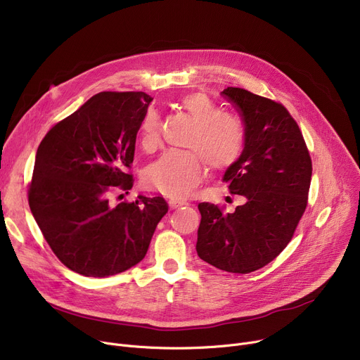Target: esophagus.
<instances>
[{
  "mask_svg": "<svg viewBox=\"0 0 360 360\" xmlns=\"http://www.w3.org/2000/svg\"><path fill=\"white\" fill-rule=\"evenodd\" d=\"M169 203H170V206H172L173 209H176V207H181V206H186V205H187V202H186V200H183V199H170V200H169Z\"/></svg>",
  "mask_w": 360,
  "mask_h": 360,
  "instance_id": "esophagus-1",
  "label": "esophagus"
}]
</instances>
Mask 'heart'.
<instances>
[{
  "instance_id": "heart-1",
  "label": "heart",
  "mask_w": 360,
  "mask_h": 360,
  "mask_svg": "<svg viewBox=\"0 0 360 360\" xmlns=\"http://www.w3.org/2000/svg\"><path fill=\"white\" fill-rule=\"evenodd\" d=\"M186 112L198 124L191 132L187 151H167L151 162L144 172V184L169 198L186 196L206 174V162L216 173H225L238 164L246 146L243 122L225 114L206 94H191L183 98ZM160 115L148 109L140 127V143L153 151L160 144Z\"/></svg>"
}]
</instances>
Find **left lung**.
<instances>
[{
  "label": "left lung",
  "instance_id": "8db88e82",
  "mask_svg": "<svg viewBox=\"0 0 360 360\" xmlns=\"http://www.w3.org/2000/svg\"><path fill=\"white\" fill-rule=\"evenodd\" d=\"M222 95L238 109L246 129L243 155L224 180L245 203L233 213L200 203L198 255L233 274L257 271L278 257L309 202L311 157L288 109L242 88Z\"/></svg>",
  "mask_w": 360,
  "mask_h": 360
}]
</instances>
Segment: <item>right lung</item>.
<instances>
[{"instance_id":"add662e5","label":"right lung","mask_w":360,"mask_h":360,"mask_svg":"<svg viewBox=\"0 0 360 360\" xmlns=\"http://www.w3.org/2000/svg\"><path fill=\"white\" fill-rule=\"evenodd\" d=\"M151 101L144 92H101L53 125L37 148L32 213L53 254L80 275L103 278L136 265L169 210L160 196L109 203L132 188L136 132Z\"/></svg>"}]
</instances>
